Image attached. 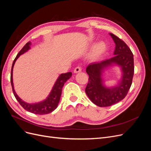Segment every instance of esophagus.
Here are the masks:
<instances>
[{
	"label": "esophagus",
	"instance_id": "obj_1",
	"mask_svg": "<svg viewBox=\"0 0 151 151\" xmlns=\"http://www.w3.org/2000/svg\"><path fill=\"white\" fill-rule=\"evenodd\" d=\"M81 70H82L81 67H80L78 66V67H76L74 68V73H79V72H81Z\"/></svg>",
	"mask_w": 151,
	"mask_h": 151
}]
</instances>
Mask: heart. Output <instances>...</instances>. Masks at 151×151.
Instances as JSON below:
<instances>
[{
    "label": "heart",
    "instance_id": "1",
    "mask_svg": "<svg viewBox=\"0 0 151 151\" xmlns=\"http://www.w3.org/2000/svg\"><path fill=\"white\" fill-rule=\"evenodd\" d=\"M104 49H105V45H104V44L103 43H99L97 46L96 48V50H95V53L96 54H98V53H101V52H103L104 51Z\"/></svg>",
    "mask_w": 151,
    "mask_h": 151
}]
</instances>
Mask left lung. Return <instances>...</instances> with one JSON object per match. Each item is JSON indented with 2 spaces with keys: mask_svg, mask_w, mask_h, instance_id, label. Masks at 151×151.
Here are the masks:
<instances>
[{
  "mask_svg": "<svg viewBox=\"0 0 151 151\" xmlns=\"http://www.w3.org/2000/svg\"><path fill=\"white\" fill-rule=\"evenodd\" d=\"M115 43L113 57L99 62L91 63L86 68L89 81L85 91L94 104L100 107L110 106L124 99L130 88L134 74V55L129 47L115 35L109 33ZM116 65L121 67L122 77L117 86L108 88L101 76L104 68Z\"/></svg>",
  "mask_w": 151,
  "mask_h": 151,
  "instance_id": "1",
  "label": "left lung"
}]
</instances>
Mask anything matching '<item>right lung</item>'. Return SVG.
Segmentation results:
<instances>
[{
	"label": "right lung",
	"instance_id": "obj_1",
	"mask_svg": "<svg viewBox=\"0 0 151 151\" xmlns=\"http://www.w3.org/2000/svg\"><path fill=\"white\" fill-rule=\"evenodd\" d=\"M31 42L27 43L24 47L21 49V51L18 53L16 57L13 61L12 65L11 68V83L12 88V91L14 95L17 100V101L21 105V106L26 111L33 113L36 115H45V114H48L52 112L58 106V103L60 101V96L62 94V90L63 86L65 83V82L69 79L72 76V72H67L64 74H62L57 79L55 83L53 88L50 92L48 96L43 101L37 103H26L18 96L15 90L14 89V84H13V79H12V71L13 67L14 65V63L17 59L19 57L20 55L26 52L28 50L30 49Z\"/></svg>",
	"mask_w": 151,
	"mask_h": 151
}]
</instances>
